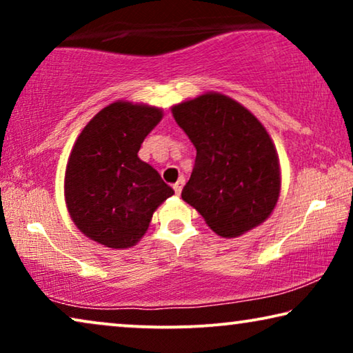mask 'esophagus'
<instances>
[{
	"label": "esophagus",
	"instance_id": "34e87169",
	"mask_svg": "<svg viewBox=\"0 0 353 353\" xmlns=\"http://www.w3.org/2000/svg\"><path fill=\"white\" fill-rule=\"evenodd\" d=\"M183 185H185V178L180 176V180H178L175 185H173V190H175L176 194H180L181 190H183Z\"/></svg>",
	"mask_w": 353,
	"mask_h": 353
}]
</instances>
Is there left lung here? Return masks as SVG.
Returning a JSON list of instances; mask_svg holds the SVG:
<instances>
[{"mask_svg": "<svg viewBox=\"0 0 353 353\" xmlns=\"http://www.w3.org/2000/svg\"><path fill=\"white\" fill-rule=\"evenodd\" d=\"M196 148L181 197L221 238H238L272 215L281 191L276 148L259 119L215 91L172 108Z\"/></svg>", "mask_w": 353, "mask_h": 353, "instance_id": "8db88e82", "label": "left lung"}]
</instances>
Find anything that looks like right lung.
<instances>
[{
    "instance_id": "add662e5",
    "label": "right lung",
    "mask_w": 353,
    "mask_h": 353,
    "mask_svg": "<svg viewBox=\"0 0 353 353\" xmlns=\"http://www.w3.org/2000/svg\"><path fill=\"white\" fill-rule=\"evenodd\" d=\"M162 109L115 101L101 109L77 138L65 167L70 219L86 238L128 249L143 238L152 214L175 191L138 157Z\"/></svg>"
}]
</instances>
